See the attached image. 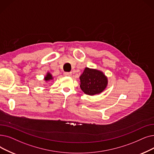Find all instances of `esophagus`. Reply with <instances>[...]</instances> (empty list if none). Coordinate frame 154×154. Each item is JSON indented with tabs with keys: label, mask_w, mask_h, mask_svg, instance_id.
Wrapping results in <instances>:
<instances>
[{
	"label": "esophagus",
	"mask_w": 154,
	"mask_h": 154,
	"mask_svg": "<svg viewBox=\"0 0 154 154\" xmlns=\"http://www.w3.org/2000/svg\"><path fill=\"white\" fill-rule=\"evenodd\" d=\"M63 75L65 76H71L72 75V73L71 72H64Z\"/></svg>",
	"instance_id": "34e87169"
}]
</instances>
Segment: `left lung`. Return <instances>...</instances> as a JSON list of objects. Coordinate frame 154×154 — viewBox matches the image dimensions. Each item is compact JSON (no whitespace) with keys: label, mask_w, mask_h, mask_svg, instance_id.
Here are the masks:
<instances>
[{"label":"left lung","mask_w":154,"mask_h":154,"mask_svg":"<svg viewBox=\"0 0 154 154\" xmlns=\"http://www.w3.org/2000/svg\"><path fill=\"white\" fill-rule=\"evenodd\" d=\"M80 83L82 91L86 94L92 96L105 89L108 84V79L102 72L86 67L80 77Z\"/></svg>","instance_id":"1"}]
</instances>
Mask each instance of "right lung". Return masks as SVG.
Segmentation results:
<instances>
[{
    "label": "right lung",
    "mask_w": 154,
    "mask_h": 154,
    "mask_svg": "<svg viewBox=\"0 0 154 154\" xmlns=\"http://www.w3.org/2000/svg\"><path fill=\"white\" fill-rule=\"evenodd\" d=\"M52 79H53L52 75L50 74V73H48L47 75H46V77H45V80L46 81H50V80H52Z\"/></svg>",
    "instance_id": "obj_1"
}]
</instances>
